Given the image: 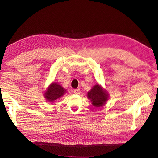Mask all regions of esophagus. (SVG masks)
Wrapping results in <instances>:
<instances>
[{"label":"esophagus","mask_w":158,"mask_h":158,"mask_svg":"<svg viewBox=\"0 0 158 158\" xmlns=\"http://www.w3.org/2000/svg\"><path fill=\"white\" fill-rule=\"evenodd\" d=\"M73 93L75 94H80L81 90L79 89H73Z\"/></svg>","instance_id":"1"}]
</instances>
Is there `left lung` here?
Masks as SVG:
<instances>
[{
    "label": "left lung",
    "instance_id": "8db88e82",
    "mask_svg": "<svg viewBox=\"0 0 158 158\" xmlns=\"http://www.w3.org/2000/svg\"><path fill=\"white\" fill-rule=\"evenodd\" d=\"M87 97L95 107H100L109 100L110 94L100 84L96 83L87 93Z\"/></svg>",
    "mask_w": 158,
    "mask_h": 158
}]
</instances>
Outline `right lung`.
I'll use <instances>...</instances> for the list:
<instances>
[{"instance_id":"obj_1","label":"right lung","mask_w":158,"mask_h":158,"mask_svg":"<svg viewBox=\"0 0 158 158\" xmlns=\"http://www.w3.org/2000/svg\"><path fill=\"white\" fill-rule=\"evenodd\" d=\"M66 92V89L61 85L58 82H52L47 88L44 93V96L47 101L54 103L63 97Z\"/></svg>"}]
</instances>
